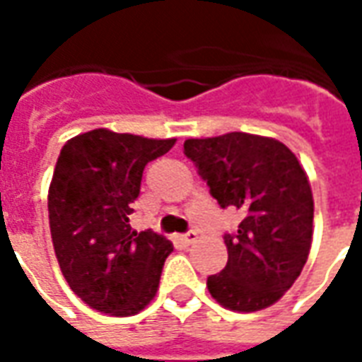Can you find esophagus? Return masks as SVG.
<instances>
[{
	"instance_id": "esophagus-1",
	"label": "esophagus",
	"mask_w": 362,
	"mask_h": 362,
	"mask_svg": "<svg viewBox=\"0 0 362 362\" xmlns=\"http://www.w3.org/2000/svg\"><path fill=\"white\" fill-rule=\"evenodd\" d=\"M180 243L184 244V246H192L194 243H197V233H196V230H189V233H186V235H182Z\"/></svg>"
}]
</instances>
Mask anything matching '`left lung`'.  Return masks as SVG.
<instances>
[{
  "label": "left lung",
  "mask_w": 362,
  "mask_h": 362,
  "mask_svg": "<svg viewBox=\"0 0 362 362\" xmlns=\"http://www.w3.org/2000/svg\"><path fill=\"white\" fill-rule=\"evenodd\" d=\"M184 153L221 207L244 215L225 235L228 262L207 277L209 293L228 310H264L293 287L310 254L314 199L303 165L277 139L244 132L186 139Z\"/></svg>",
  "instance_id": "left-lung-1"
}]
</instances>
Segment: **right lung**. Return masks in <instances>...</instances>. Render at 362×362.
I'll list each match as a JSON object with an SVG mask.
<instances>
[{
  "label": "right lung",
  "mask_w": 362,
  "mask_h": 362,
  "mask_svg": "<svg viewBox=\"0 0 362 362\" xmlns=\"http://www.w3.org/2000/svg\"><path fill=\"white\" fill-rule=\"evenodd\" d=\"M176 139L116 134L106 127L62 147L48 189L54 252L83 303L110 316H134L155 298L173 244L129 227L143 168Z\"/></svg>",
  "instance_id": "right-lung-1"
}]
</instances>
